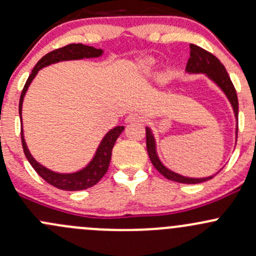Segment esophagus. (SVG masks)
<instances>
[{
    "label": "esophagus",
    "instance_id": "esophagus-1",
    "mask_svg": "<svg viewBox=\"0 0 256 256\" xmlns=\"http://www.w3.org/2000/svg\"><path fill=\"white\" fill-rule=\"evenodd\" d=\"M144 121V116H142L141 114H138V112H131V114L128 115V118H126V122L128 124H132V122H142Z\"/></svg>",
    "mask_w": 256,
    "mask_h": 256
}]
</instances>
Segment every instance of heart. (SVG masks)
Returning <instances> with one entry per match:
<instances>
[{
    "instance_id": "heart-1",
    "label": "heart",
    "mask_w": 256,
    "mask_h": 256,
    "mask_svg": "<svg viewBox=\"0 0 256 256\" xmlns=\"http://www.w3.org/2000/svg\"><path fill=\"white\" fill-rule=\"evenodd\" d=\"M153 60H147V61H144V64H142V66H144V70L146 72H150V70H152V67H153Z\"/></svg>"
}]
</instances>
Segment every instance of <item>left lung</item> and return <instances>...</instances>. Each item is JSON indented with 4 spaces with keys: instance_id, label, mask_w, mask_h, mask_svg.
Returning <instances> with one entry per match:
<instances>
[{
    "instance_id": "8db88e82",
    "label": "left lung",
    "mask_w": 256,
    "mask_h": 256,
    "mask_svg": "<svg viewBox=\"0 0 256 256\" xmlns=\"http://www.w3.org/2000/svg\"><path fill=\"white\" fill-rule=\"evenodd\" d=\"M185 71H186L188 74H205L207 78L211 80L212 82L224 93L228 102H230V106H232L233 112H234V116L236 120V132H238V98H236L234 86H233L232 80H230V76H228L224 66L220 64L218 58H217L216 56L212 55V54H210L208 51L204 50L202 48L198 46V45L190 44V58L189 60H188ZM146 144L150 160L153 166H154V168L157 169L163 176H166L168 180H172V182H182V184H198V182H206V180L212 179V178L218 173V172H217L214 176L205 178H190L182 176V174L176 173V172L166 168V166L160 162V157H158L154 135H153L152 130H150V128H148V126L146 128Z\"/></svg>"
}]
</instances>
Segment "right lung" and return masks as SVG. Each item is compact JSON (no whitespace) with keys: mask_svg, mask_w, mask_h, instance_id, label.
<instances>
[{"mask_svg":"<svg viewBox=\"0 0 256 256\" xmlns=\"http://www.w3.org/2000/svg\"><path fill=\"white\" fill-rule=\"evenodd\" d=\"M104 54L102 49H96L93 46H88V45L83 44H70L66 46L56 49L51 52L46 54L42 56L36 67L32 71L30 76L26 80V86H24L23 90H22L20 99V116L22 119V106H23L24 96H26V90H28L29 86L36 78V76L39 72V70L44 68V67L49 66V64L60 62V61H70V60H83V58H100ZM22 124V144H23L24 154H26V160L32 164L36 172L39 174L42 179L46 182H49L52 186L58 188L61 190H67V192H78V190H84L88 188L96 185L104 174L106 173L108 168H109L110 160H112V150L114 147L115 142H116L118 137L121 135L124 131V126H116V128H112L106 134V136L102 138L100 144H99L98 148L94 153L93 158L90 160V163L86 166H83L80 170L74 172V173H58V172H54L51 169L46 168L42 164H40L36 158L32 156L30 150L26 146V138H24L23 134V121L20 120Z\"/></svg>","mask_w":256,"mask_h":256,"instance_id":"obj_1","label":"right lung"}]
</instances>
